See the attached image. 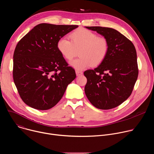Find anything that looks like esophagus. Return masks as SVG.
<instances>
[{"mask_svg": "<svg viewBox=\"0 0 154 154\" xmlns=\"http://www.w3.org/2000/svg\"><path fill=\"white\" fill-rule=\"evenodd\" d=\"M75 73H76L77 76H80V75L83 74V72L82 71H78V70L75 71Z\"/></svg>", "mask_w": 154, "mask_h": 154, "instance_id": "34e87169", "label": "esophagus"}]
</instances>
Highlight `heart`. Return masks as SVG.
Wrapping results in <instances>:
<instances>
[{"label":"heart","instance_id":"heart-1","mask_svg":"<svg viewBox=\"0 0 154 154\" xmlns=\"http://www.w3.org/2000/svg\"><path fill=\"white\" fill-rule=\"evenodd\" d=\"M70 40L65 37L58 39L57 48L62 56L68 60H72L79 50V58L70 62L77 70H83L91 66L100 64L108 51V42L103 37L86 29L80 28L69 35Z\"/></svg>","mask_w":154,"mask_h":154}]
</instances>
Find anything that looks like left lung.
<instances>
[{"mask_svg":"<svg viewBox=\"0 0 154 154\" xmlns=\"http://www.w3.org/2000/svg\"><path fill=\"white\" fill-rule=\"evenodd\" d=\"M106 38L108 51L94 69L84 72L87 79L85 93L93 105L99 109L115 108L131 94L138 78L137 51L134 44L115 29L86 27Z\"/></svg>","mask_w":154,"mask_h":154,"instance_id":"8db88e82","label":"left lung"}]
</instances>
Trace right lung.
<instances>
[{
    "label": "right lung",
    "mask_w": 154,
    "mask_h": 154,
    "mask_svg": "<svg viewBox=\"0 0 154 154\" xmlns=\"http://www.w3.org/2000/svg\"><path fill=\"white\" fill-rule=\"evenodd\" d=\"M78 27L42 23L22 38L13 55V75L20 98L29 106L46 110L62 98L76 77L57 48L58 39Z\"/></svg>",
    "instance_id": "obj_1"
}]
</instances>
